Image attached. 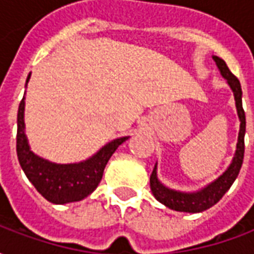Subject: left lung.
I'll return each mask as SVG.
<instances>
[{
	"label": "left lung",
	"instance_id": "obj_1",
	"mask_svg": "<svg viewBox=\"0 0 254 254\" xmlns=\"http://www.w3.org/2000/svg\"><path fill=\"white\" fill-rule=\"evenodd\" d=\"M213 61L218 65L219 70L222 73L227 83L233 89L235 98V106H237V111H238V117H240L241 127H240V134H238V144H237V151H235V156L233 159V163L230 165L227 170L224 171L223 176H220L215 182L207 188H204L202 190L196 191V193H182V191L171 190L169 188L163 187L156 177V166L154 167V171L149 178V185H151V190L155 198L165 204L166 207L171 208L174 211H180V212H201L205 211L208 208L215 205L216 202L224 196V193L229 190L230 187L233 185L235 178L238 177L241 170V166L244 162V154H245V129H246V120H245V111L242 107V89H241V83L238 78L235 77L231 73L229 66L226 65L222 58L213 57Z\"/></svg>",
	"mask_w": 254,
	"mask_h": 254
}]
</instances>
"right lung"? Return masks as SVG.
<instances>
[{
  "instance_id": "add662e5",
  "label": "right lung",
  "mask_w": 254,
  "mask_h": 254,
  "mask_svg": "<svg viewBox=\"0 0 254 254\" xmlns=\"http://www.w3.org/2000/svg\"><path fill=\"white\" fill-rule=\"evenodd\" d=\"M31 73L27 77L30 80ZM127 137L111 141L91 159L77 165H56L32 154L24 134V98L21 99L17 113V136L16 151L21 169L35 189L47 201L65 204L83 200L99 185L103 171L111 155Z\"/></svg>"
}]
</instances>
